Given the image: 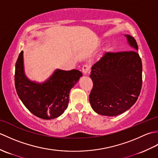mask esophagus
<instances>
[{"label": "esophagus", "mask_w": 158, "mask_h": 158, "mask_svg": "<svg viewBox=\"0 0 158 158\" xmlns=\"http://www.w3.org/2000/svg\"><path fill=\"white\" fill-rule=\"evenodd\" d=\"M89 69H90L89 66L88 64H85V65H83L82 67V72L83 74H84V75H86L87 73H89Z\"/></svg>", "instance_id": "34e87169"}]
</instances>
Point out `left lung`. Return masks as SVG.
<instances>
[{
    "label": "left lung",
    "mask_w": 158,
    "mask_h": 158,
    "mask_svg": "<svg viewBox=\"0 0 158 158\" xmlns=\"http://www.w3.org/2000/svg\"><path fill=\"white\" fill-rule=\"evenodd\" d=\"M125 36L135 50L106 52L92 67L93 88L89 99L93 110L100 115L117 116L126 111L136 102L141 90L138 45L132 36Z\"/></svg>",
    "instance_id": "8db88e82"
}]
</instances>
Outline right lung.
<instances>
[{"mask_svg": "<svg viewBox=\"0 0 158 158\" xmlns=\"http://www.w3.org/2000/svg\"><path fill=\"white\" fill-rule=\"evenodd\" d=\"M81 76L78 70L56 69L45 82L32 81L25 75L22 51L15 64V85L19 98L33 115L51 119L61 115L67 109L70 89Z\"/></svg>", "mask_w": 158, "mask_h": 158, "instance_id": "1", "label": "right lung"}]
</instances>
